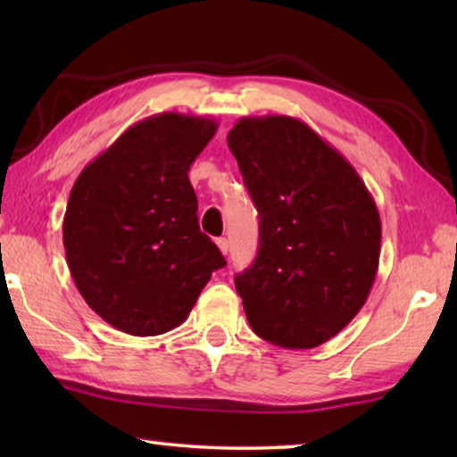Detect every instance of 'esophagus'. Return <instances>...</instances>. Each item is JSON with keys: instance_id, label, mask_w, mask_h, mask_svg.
I'll return each instance as SVG.
<instances>
[{"instance_id": "1", "label": "esophagus", "mask_w": 457, "mask_h": 457, "mask_svg": "<svg viewBox=\"0 0 457 457\" xmlns=\"http://www.w3.org/2000/svg\"><path fill=\"white\" fill-rule=\"evenodd\" d=\"M215 244H218V247H220V252L223 253V256H228V252H229V242L226 237H218L215 239Z\"/></svg>"}]
</instances>
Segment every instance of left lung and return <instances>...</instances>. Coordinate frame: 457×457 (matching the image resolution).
Instances as JSON below:
<instances>
[{"label": "left lung", "mask_w": 457, "mask_h": 457, "mask_svg": "<svg viewBox=\"0 0 457 457\" xmlns=\"http://www.w3.org/2000/svg\"><path fill=\"white\" fill-rule=\"evenodd\" d=\"M260 213L253 264L236 278L252 330L284 349H314L367 303L381 218L365 181L306 122L244 117L228 133Z\"/></svg>", "instance_id": "1"}]
</instances>
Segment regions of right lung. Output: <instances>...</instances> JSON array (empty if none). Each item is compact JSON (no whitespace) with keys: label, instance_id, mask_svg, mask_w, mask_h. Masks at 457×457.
<instances>
[{"label":"right lung","instance_id":"obj_1","mask_svg":"<svg viewBox=\"0 0 457 457\" xmlns=\"http://www.w3.org/2000/svg\"><path fill=\"white\" fill-rule=\"evenodd\" d=\"M218 122L161 112L129 127L82 169L64 213L66 262L100 319L133 337L187 320L212 272L226 266L201 234L189 167Z\"/></svg>","mask_w":457,"mask_h":457}]
</instances>
